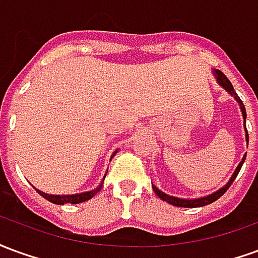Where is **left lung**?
Segmentation results:
<instances>
[{
    "instance_id": "left-lung-1",
    "label": "left lung",
    "mask_w": 258,
    "mask_h": 258,
    "mask_svg": "<svg viewBox=\"0 0 258 258\" xmlns=\"http://www.w3.org/2000/svg\"><path fill=\"white\" fill-rule=\"evenodd\" d=\"M213 74H214V77H216L218 85H220V87H222L224 90L227 91L229 95L233 96V98H235V101L239 103V107H240V110H242V116H243V125H244V133H246V142L249 144V134H247V130H246V109H244L243 102L240 101V98L236 95V92H235V90H233L231 81H229V80L225 77V74L222 73V72H220V70H217V69H213ZM244 159H246V153H244L243 159L240 160V163L238 164V167H236V170L233 171L232 177L229 178V181H228L227 184L224 185L222 188H220L218 190H216V192L207 195V196L195 198V199H181V198H177V196H170V195L164 194V192H162V190L159 189V188H156V186H152V188H153L155 194H156L157 196L160 198V199L164 200V202H167V203H170V205L177 206V207H188V209H190V207H202V206L210 205V203H213V202H216L217 199H220L222 195L227 192V189L229 188V186H231V184L233 182V179L236 178V175H238L239 171H240V168H242V166H243Z\"/></svg>"
}]
</instances>
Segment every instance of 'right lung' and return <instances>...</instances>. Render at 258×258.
<instances>
[{
	"instance_id": "1",
	"label": "right lung",
	"mask_w": 258,
	"mask_h": 258,
	"mask_svg": "<svg viewBox=\"0 0 258 258\" xmlns=\"http://www.w3.org/2000/svg\"><path fill=\"white\" fill-rule=\"evenodd\" d=\"M117 153V151L114 152L110 157V160L113 159V156ZM105 177H106V174H105ZM103 177V179H105ZM103 179H102V182L98 186H96L95 189L92 190H87V192H81V194H73V195H51V194H45V192H41L40 189H34L38 192V194L41 195L44 199H47L48 202H51V203H55V205H66V203H72V205H77V203H83V202H87V200L92 199L94 196H95L99 190H101L102 185H103Z\"/></svg>"
}]
</instances>
